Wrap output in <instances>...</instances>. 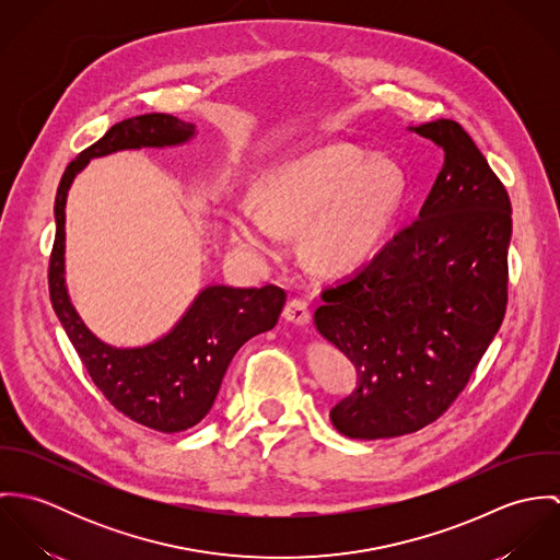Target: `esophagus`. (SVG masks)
Masks as SVG:
<instances>
[{"mask_svg": "<svg viewBox=\"0 0 560 560\" xmlns=\"http://www.w3.org/2000/svg\"><path fill=\"white\" fill-rule=\"evenodd\" d=\"M284 319L300 327H308L311 325V311L308 304L304 300H291L284 308Z\"/></svg>", "mask_w": 560, "mask_h": 560, "instance_id": "esophagus-1", "label": "esophagus"}]
</instances>
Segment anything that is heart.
Masks as SVG:
<instances>
[{"label": "heart", "mask_w": 560, "mask_h": 560, "mask_svg": "<svg viewBox=\"0 0 560 560\" xmlns=\"http://www.w3.org/2000/svg\"><path fill=\"white\" fill-rule=\"evenodd\" d=\"M402 194L399 165L364 158L347 144L315 149L269 170L258 187L260 207L241 205L229 213V233L258 258L276 252L280 233L308 224L304 247L327 271L351 269L384 237Z\"/></svg>", "instance_id": "heart-1"}]
</instances>
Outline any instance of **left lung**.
<instances>
[{
    "instance_id": "left-lung-1",
    "label": "left lung",
    "mask_w": 560,
    "mask_h": 560,
    "mask_svg": "<svg viewBox=\"0 0 560 560\" xmlns=\"http://www.w3.org/2000/svg\"><path fill=\"white\" fill-rule=\"evenodd\" d=\"M409 131L444 151L418 213L364 267L320 293V336L358 371L331 407L353 440L413 433L466 388L506 311L511 200L472 138L440 118Z\"/></svg>"
}]
</instances>
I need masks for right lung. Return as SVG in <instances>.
Masks as SVG:
<instances>
[{"label":"right lung","mask_w":560,"mask_h":560,"mask_svg":"<svg viewBox=\"0 0 560 560\" xmlns=\"http://www.w3.org/2000/svg\"><path fill=\"white\" fill-rule=\"evenodd\" d=\"M196 125L170 114H144L114 125L96 144L69 163L56 196V243L49 262L54 311L80 353L96 388L118 411L161 433L198 424L213 407L231 360L241 347L269 331L282 313L287 293L273 284L235 289L207 284L158 340L142 347H114L81 320L67 289V198L90 160L129 149L187 144Z\"/></svg>","instance_id":"right-lung-1"}]
</instances>
